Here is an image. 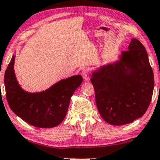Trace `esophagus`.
<instances>
[{"label":"esophagus","mask_w":160,"mask_h":160,"mask_svg":"<svg viewBox=\"0 0 160 160\" xmlns=\"http://www.w3.org/2000/svg\"><path fill=\"white\" fill-rule=\"evenodd\" d=\"M82 77H83L84 81H89V77H90V70L88 68H84L82 69Z\"/></svg>","instance_id":"esophagus-1"}]
</instances>
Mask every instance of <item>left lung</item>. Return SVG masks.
I'll return each instance as SVG.
<instances>
[{
	"label": "left lung",
	"mask_w": 160,
	"mask_h": 160,
	"mask_svg": "<svg viewBox=\"0 0 160 160\" xmlns=\"http://www.w3.org/2000/svg\"><path fill=\"white\" fill-rule=\"evenodd\" d=\"M120 60L92 73L96 103L101 117L112 125L130 123L144 115L154 87L153 72L145 48L132 38Z\"/></svg>",
	"instance_id": "1"
}]
</instances>
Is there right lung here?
I'll list each match as a JSON object with an SVG mask.
<instances>
[{
  "label": "right lung",
  "mask_w": 160,
  "mask_h": 160,
  "mask_svg": "<svg viewBox=\"0 0 160 160\" xmlns=\"http://www.w3.org/2000/svg\"><path fill=\"white\" fill-rule=\"evenodd\" d=\"M14 62L13 55L4 75L6 96L11 109L33 127L52 128L59 125L67 115L71 97L82 84V76L61 80L45 91L28 93L17 82Z\"/></svg>",
  "instance_id": "right-lung-1"
}]
</instances>
